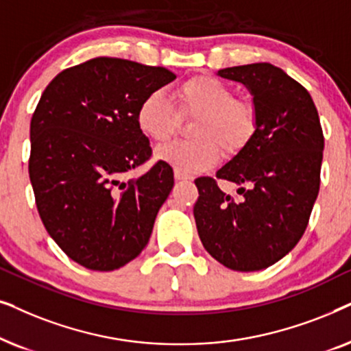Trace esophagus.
Segmentation results:
<instances>
[{
	"mask_svg": "<svg viewBox=\"0 0 351 351\" xmlns=\"http://www.w3.org/2000/svg\"><path fill=\"white\" fill-rule=\"evenodd\" d=\"M175 180H176V181H189V180H193V176L188 175V173H183V171L175 170Z\"/></svg>",
	"mask_w": 351,
	"mask_h": 351,
	"instance_id": "1",
	"label": "esophagus"
}]
</instances>
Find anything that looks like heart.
Returning <instances> with one entry per match:
<instances>
[{"instance_id":"1","label":"heart","mask_w":351,"mask_h":351,"mask_svg":"<svg viewBox=\"0 0 351 351\" xmlns=\"http://www.w3.org/2000/svg\"><path fill=\"white\" fill-rule=\"evenodd\" d=\"M183 120H195L193 141H175L157 151L158 160L183 173L212 168L219 154L234 157L258 132V109L212 75H195L176 88V106L167 93L152 91L136 110V123L149 139L165 143L180 132Z\"/></svg>"}]
</instances>
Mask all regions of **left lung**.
<instances>
[{"label":"left lung","mask_w":351,"mask_h":351,"mask_svg":"<svg viewBox=\"0 0 351 351\" xmlns=\"http://www.w3.org/2000/svg\"><path fill=\"white\" fill-rule=\"evenodd\" d=\"M254 95L258 132L217 171L241 186L231 198L215 178L195 180L197 232L205 250L234 271H258L302 239L319 193L324 136L310 93L284 70L258 62L218 70Z\"/></svg>","instance_id":"1"}]
</instances>
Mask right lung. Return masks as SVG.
<instances>
[{
	"label": "right lung",
	"mask_w": 351,
	"mask_h": 351,
	"mask_svg": "<svg viewBox=\"0 0 351 351\" xmlns=\"http://www.w3.org/2000/svg\"><path fill=\"white\" fill-rule=\"evenodd\" d=\"M175 78L165 67L96 58L56 75L32 115L29 175L40 218L88 269H119L147 245L175 181L162 160L127 180L152 157L136 110Z\"/></svg>",
	"instance_id": "obj_1"
}]
</instances>
